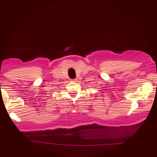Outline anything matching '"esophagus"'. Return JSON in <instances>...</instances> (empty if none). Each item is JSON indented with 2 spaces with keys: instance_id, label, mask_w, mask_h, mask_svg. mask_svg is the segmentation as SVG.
<instances>
[{
  "instance_id": "esophagus-1",
  "label": "esophagus",
  "mask_w": 157,
  "mask_h": 157,
  "mask_svg": "<svg viewBox=\"0 0 157 157\" xmlns=\"http://www.w3.org/2000/svg\"><path fill=\"white\" fill-rule=\"evenodd\" d=\"M73 81H75V82H76V81H78V80H77V78H75V79H73Z\"/></svg>"
}]
</instances>
